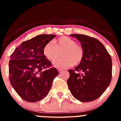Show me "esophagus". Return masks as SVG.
<instances>
[{
    "instance_id": "34e87169",
    "label": "esophagus",
    "mask_w": 121,
    "mask_h": 121,
    "mask_svg": "<svg viewBox=\"0 0 121 121\" xmlns=\"http://www.w3.org/2000/svg\"><path fill=\"white\" fill-rule=\"evenodd\" d=\"M58 72H59V73H61L62 71H63V69H58Z\"/></svg>"
}]
</instances>
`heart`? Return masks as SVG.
I'll return each instance as SVG.
<instances>
[{
    "mask_svg": "<svg viewBox=\"0 0 121 121\" xmlns=\"http://www.w3.org/2000/svg\"><path fill=\"white\" fill-rule=\"evenodd\" d=\"M62 52V58L53 62L58 68H67L81 64L84 58V50L82 46L76 43L73 39L66 36L58 38L54 41L47 43L43 48V53L50 61L56 60Z\"/></svg>",
    "mask_w": 121,
    "mask_h": 121,
    "instance_id": "obj_1",
    "label": "heart"
}]
</instances>
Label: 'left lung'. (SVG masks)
Returning <instances> with one entry per match:
<instances>
[{"label": "left lung", "instance_id": "left-lung-1", "mask_svg": "<svg viewBox=\"0 0 121 121\" xmlns=\"http://www.w3.org/2000/svg\"><path fill=\"white\" fill-rule=\"evenodd\" d=\"M84 50L82 63L74 69H68L67 80L73 97L81 102L98 98L110 84L112 59L103 44L97 39L84 35L74 34Z\"/></svg>", "mask_w": 121, "mask_h": 121}]
</instances>
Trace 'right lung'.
Wrapping results in <instances>:
<instances>
[{"label": "right lung", "mask_w": 121, "mask_h": 121, "mask_svg": "<svg viewBox=\"0 0 121 121\" xmlns=\"http://www.w3.org/2000/svg\"><path fill=\"white\" fill-rule=\"evenodd\" d=\"M53 35H41L24 41L11 54L9 64V80L17 94L24 101L35 102L46 97L54 78L56 68L43 53L45 45Z\"/></svg>", "instance_id": "add662e5"}]
</instances>
